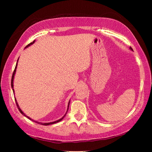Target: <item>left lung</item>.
<instances>
[{"label":"left lung","instance_id":"1","mask_svg":"<svg viewBox=\"0 0 152 152\" xmlns=\"http://www.w3.org/2000/svg\"><path fill=\"white\" fill-rule=\"evenodd\" d=\"M130 49H131V50H133V49H132V48H131V47H130Z\"/></svg>","mask_w":152,"mask_h":152}]
</instances>
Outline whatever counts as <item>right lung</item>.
<instances>
[{
    "label": "right lung",
    "instance_id": "obj_1",
    "mask_svg": "<svg viewBox=\"0 0 152 152\" xmlns=\"http://www.w3.org/2000/svg\"><path fill=\"white\" fill-rule=\"evenodd\" d=\"M35 42V41H33V42H31V43H30L29 44H28L26 47L25 48H27V47H28V46H29L30 45H31V44H33V43ZM18 60H19V59H18ZM17 61H18V60H17ZM17 64H16V66H15V70H14V71H13V73H12V79H11V86H12V88H13V78H14V76H15V71H16V68H17ZM12 91H13V92H14V89L12 88ZM14 93V92H13ZM15 101H16V104H17V108H18V109H19V110L20 111V113H21L22 115H23L25 117H27L28 119H29L30 120H32L31 119V118H29V117L28 116H27L25 114H24V113L21 110H20V107H19V105H18V104H17V101H16V99H15ZM69 104H70V102H69V103H68V107H69ZM65 115H64V116H65ZM64 116L61 118V119H59V120H58V121H54V122H51V123H40V122H37V121H34V122H35V123H38V124H41V125H51V124H53V123H58V122H60V121H61L63 119V118L64 117Z\"/></svg>",
    "mask_w": 152,
    "mask_h": 152
}]
</instances>
